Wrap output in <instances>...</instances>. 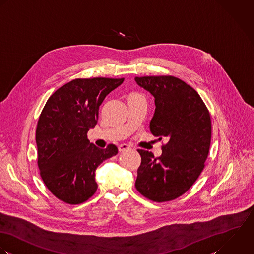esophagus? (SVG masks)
<instances>
[{"instance_id":"obj_1","label":"esophagus","mask_w":254,"mask_h":254,"mask_svg":"<svg viewBox=\"0 0 254 254\" xmlns=\"http://www.w3.org/2000/svg\"><path fill=\"white\" fill-rule=\"evenodd\" d=\"M129 147H130V146H129L128 144H126V143L121 144V145H119V151H120V152H124V151L129 149Z\"/></svg>"}]
</instances>
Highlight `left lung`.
<instances>
[{"label": "left lung", "mask_w": 254, "mask_h": 254, "mask_svg": "<svg viewBox=\"0 0 254 254\" xmlns=\"http://www.w3.org/2000/svg\"><path fill=\"white\" fill-rule=\"evenodd\" d=\"M134 80L155 99L151 133L169 139L159 158L138 150L141 164L135 188L153 201L174 200L187 192L202 172L211 142L210 114L198 93L180 78L162 75Z\"/></svg>", "instance_id": "obj_1"}]
</instances>
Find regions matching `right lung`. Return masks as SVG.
<instances>
[{"instance_id": "right-lung-1", "label": "right lung", "mask_w": 254, "mask_h": 254, "mask_svg": "<svg viewBox=\"0 0 254 254\" xmlns=\"http://www.w3.org/2000/svg\"><path fill=\"white\" fill-rule=\"evenodd\" d=\"M125 78H77L60 87L46 103L37 124L36 144L40 176L52 193L68 204L89 199L97 190L95 172L118 154L110 144L95 146L87 132L98 122L105 97Z\"/></svg>"}]
</instances>
